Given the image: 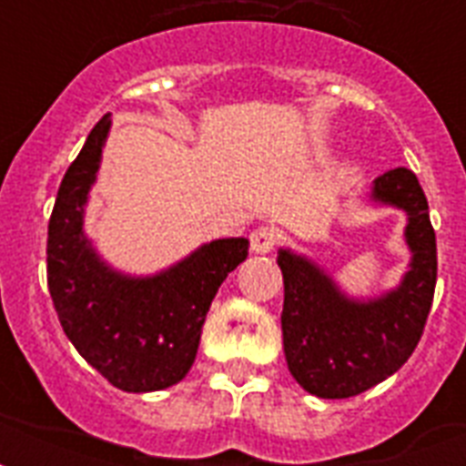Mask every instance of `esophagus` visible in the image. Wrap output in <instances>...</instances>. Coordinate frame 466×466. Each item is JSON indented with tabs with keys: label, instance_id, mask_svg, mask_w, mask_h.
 I'll use <instances>...</instances> for the list:
<instances>
[{
	"label": "esophagus",
	"instance_id": "obj_1",
	"mask_svg": "<svg viewBox=\"0 0 466 466\" xmlns=\"http://www.w3.org/2000/svg\"><path fill=\"white\" fill-rule=\"evenodd\" d=\"M251 251L254 254H270L278 244V234L270 229V227H258L251 232Z\"/></svg>",
	"mask_w": 466,
	"mask_h": 466
}]
</instances>
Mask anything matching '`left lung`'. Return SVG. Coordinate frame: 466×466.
Wrapping results in <instances>:
<instances>
[{"label":"left lung","instance_id":"obj_1","mask_svg":"<svg viewBox=\"0 0 466 466\" xmlns=\"http://www.w3.org/2000/svg\"><path fill=\"white\" fill-rule=\"evenodd\" d=\"M370 203L406 215L411 258L397 288L377 298H353L305 254L278 251L283 270V348L299 387L319 399H348L384 382L419 346L433 305L438 251L428 200L411 168L377 176Z\"/></svg>","mask_w":466,"mask_h":466}]
</instances>
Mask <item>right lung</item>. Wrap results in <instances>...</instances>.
<instances>
[{
	"instance_id": "obj_1",
	"label": "right lung",
	"mask_w": 466,
	"mask_h": 466,
	"mask_svg": "<svg viewBox=\"0 0 466 466\" xmlns=\"http://www.w3.org/2000/svg\"><path fill=\"white\" fill-rule=\"evenodd\" d=\"M108 133L111 116L94 126L60 183L47 225V288L84 360L113 387L145 394L188 375L205 314L225 278L247 258L248 239H212L152 276L113 268L84 229Z\"/></svg>"
}]
</instances>
